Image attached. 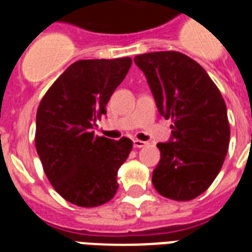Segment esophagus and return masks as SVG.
Returning a JSON list of instances; mask_svg holds the SVG:
<instances>
[{
  "label": "esophagus",
  "instance_id": "obj_1",
  "mask_svg": "<svg viewBox=\"0 0 252 252\" xmlns=\"http://www.w3.org/2000/svg\"><path fill=\"white\" fill-rule=\"evenodd\" d=\"M147 142H143V140H139V139H135V140H133V147L135 148H142L144 147V146H147Z\"/></svg>",
  "mask_w": 252,
  "mask_h": 252
}]
</instances>
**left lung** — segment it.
Wrapping results in <instances>:
<instances>
[{
	"label": "left lung",
	"mask_w": 252,
	"mask_h": 252,
	"mask_svg": "<svg viewBox=\"0 0 252 252\" xmlns=\"http://www.w3.org/2000/svg\"><path fill=\"white\" fill-rule=\"evenodd\" d=\"M159 113L171 119V140L158 143L160 160L153 173L159 194L190 201L220 173L229 146L227 106L198 63L178 51L137 55Z\"/></svg>",
	"instance_id": "8db88e82"
}]
</instances>
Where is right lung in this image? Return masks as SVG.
Returning <instances> with one entry per match:
<instances>
[{
	"instance_id": "right-lung-1",
	"label": "right lung",
	"mask_w": 252,
	"mask_h": 252,
	"mask_svg": "<svg viewBox=\"0 0 252 252\" xmlns=\"http://www.w3.org/2000/svg\"><path fill=\"white\" fill-rule=\"evenodd\" d=\"M132 64L131 58L72 63L52 83L36 113L35 146L54 189L81 208L104 205L119 189L117 171L132 140L94 135L93 126Z\"/></svg>"
}]
</instances>
